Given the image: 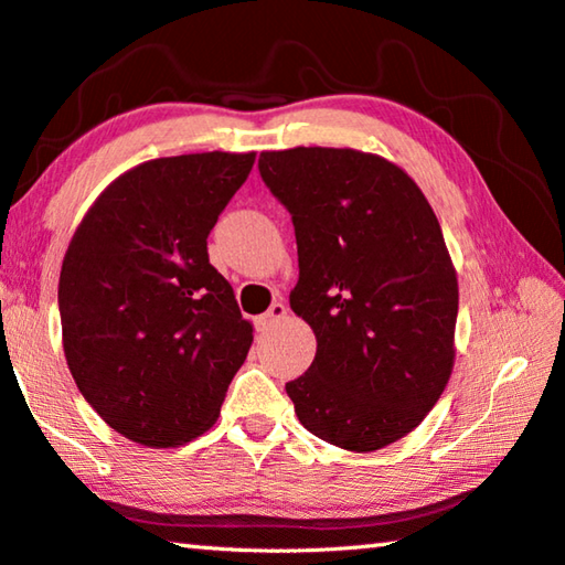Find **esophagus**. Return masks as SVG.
<instances>
[{
  "instance_id": "34e87169",
  "label": "esophagus",
  "mask_w": 565,
  "mask_h": 565,
  "mask_svg": "<svg viewBox=\"0 0 565 565\" xmlns=\"http://www.w3.org/2000/svg\"><path fill=\"white\" fill-rule=\"evenodd\" d=\"M284 317H286V303L274 301V303L269 306V311L262 313V317L256 319V327H259V329H269L274 321H279V319H284Z\"/></svg>"
}]
</instances>
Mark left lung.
Listing matches in <instances>:
<instances>
[{"label":"left lung","instance_id":"left-lung-1","mask_svg":"<svg viewBox=\"0 0 565 565\" xmlns=\"http://www.w3.org/2000/svg\"><path fill=\"white\" fill-rule=\"evenodd\" d=\"M291 214L296 317L317 356L286 384L306 431L376 451L424 420L454 369L458 284L431 204L404 169L356 149L262 151Z\"/></svg>","mask_w":565,"mask_h":565}]
</instances>
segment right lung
<instances>
[{
	"instance_id": "add662e5",
	"label": "right lung",
	"mask_w": 565,
	"mask_h": 565,
	"mask_svg": "<svg viewBox=\"0 0 565 565\" xmlns=\"http://www.w3.org/2000/svg\"><path fill=\"white\" fill-rule=\"evenodd\" d=\"M254 157L145 161L102 191L66 248V363L87 404L141 446L204 434L254 341L206 252Z\"/></svg>"
}]
</instances>
